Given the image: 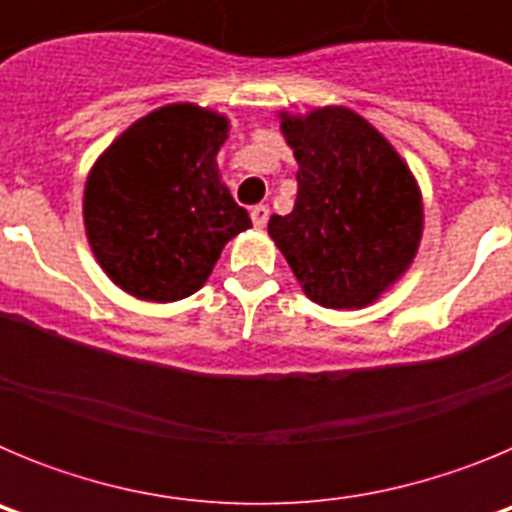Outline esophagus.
<instances>
[{"label": "esophagus", "mask_w": 512, "mask_h": 512, "mask_svg": "<svg viewBox=\"0 0 512 512\" xmlns=\"http://www.w3.org/2000/svg\"><path fill=\"white\" fill-rule=\"evenodd\" d=\"M251 220H253V225H256V228H264L266 220H269V207H266V205L251 207Z\"/></svg>", "instance_id": "esophagus-1"}]
</instances>
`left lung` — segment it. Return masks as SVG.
<instances>
[{
  "label": "left lung",
  "instance_id": "left-lung-1",
  "mask_svg": "<svg viewBox=\"0 0 512 512\" xmlns=\"http://www.w3.org/2000/svg\"><path fill=\"white\" fill-rule=\"evenodd\" d=\"M279 117L300 169L295 210L271 215L269 235L312 302L372 305L418 253L423 200L413 171L348 107Z\"/></svg>",
  "mask_w": 512,
  "mask_h": 512
}]
</instances>
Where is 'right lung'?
Listing matches in <instances>:
<instances>
[{
	"label": "right lung",
	"instance_id": "obj_1",
	"mask_svg": "<svg viewBox=\"0 0 512 512\" xmlns=\"http://www.w3.org/2000/svg\"><path fill=\"white\" fill-rule=\"evenodd\" d=\"M228 128L220 112L166 104L117 135L89 171V246L128 295L148 302L194 295L225 243L251 228L217 171Z\"/></svg>",
	"mask_w": 512,
	"mask_h": 512
}]
</instances>
